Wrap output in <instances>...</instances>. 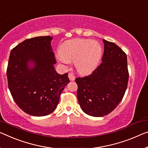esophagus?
Here are the masks:
<instances>
[{"mask_svg": "<svg viewBox=\"0 0 148 148\" xmlns=\"http://www.w3.org/2000/svg\"><path fill=\"white\" fill-rule=\"evenodd\" d=\"M68 77H69V80L71 81H74L75 79V77L74 75L73 74V73H69V75H68Z\"/></svg>", "mask_w": 148, "mask_h": 148, "instance_id": "obj_1", "label": "esophagus"}]
</instances>
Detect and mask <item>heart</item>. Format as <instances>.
<instances>
[{"instance_id":"1","label":"heart","mask_w":148,"mask_h":148,"mask_svg":"<svg viewBox=\"0 0 148 148\" xmlns=\"http://www.w3.org/2000/svg\"><path fill=\"white\" fill-rule=\"evenodd\" d=\"M103 53V47L97 41L75 39L61 45L58 58L65 65L74 61L75 67L79 73L88 74L99 66Z\"/></svg>"}]
</instances>
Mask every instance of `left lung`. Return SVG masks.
I'll return each instance as SVG.
<instances>
[{
	"label": "left lung",
	"instance_id": "left-lung-1",
	"mask_svg": "<svg viewBox=\"0 0 148 148\" xmlns=\"http://www.w3.org/2000/svg\"><path fill=\"white\" fill-rule=\"evenodd\" d=\"M103 41L101 65L90 75L75 79L79 105L84 112L95 117L108 114L119 105L129 77L126 54L114 43Z\"/></svg>",
	"mask_w": 148,
	"mask_h": 148
}]
</instances>
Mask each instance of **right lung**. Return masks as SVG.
Listing matches in <instances>:
<instances>
[{
	"label": "right lung",
	"instance_id": "right-lung-1",
	"mask_svg": "<svg viewBox=\"0 0 148 148\" xmlns=\"http://www.w3.org/2000/svg\"><path fill=\"white\" fill-rule=\"evenodd\" d=\"M51 36L27 39L11 50L7 67L8 88L14 101L27 114L43 116L53 112L69 83L54 65Z\"/></svg>",
	"mask_w": 148,
	"mask_h": 148
}]
</instances>
